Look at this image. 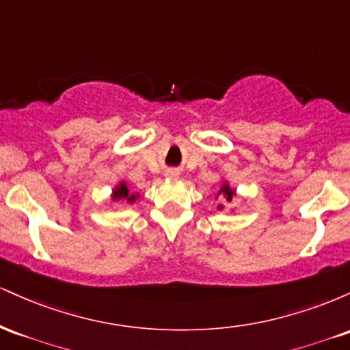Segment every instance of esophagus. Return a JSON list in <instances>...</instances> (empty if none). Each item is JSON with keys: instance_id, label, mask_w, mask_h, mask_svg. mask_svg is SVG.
I'll return each mask as SVG.
<instances>
[{"instance_id": "esophagus-1", "label": "esophagus", "mask_w": 350, "mask_h": 350, "mask_svg": "<svg viewBox=\"0 0 350 350\" xmlns=\"http://www.w3.org/2000/svg\"><path fill=\"white\" fill-rule=\"evenodd\" d=\"M176 174H178V172H176V171H167V176H170V178H176Z\"/></svg>"}]
</instances>
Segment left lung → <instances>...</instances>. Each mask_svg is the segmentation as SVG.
Listing matches in <instances>:
<instances>
[{"label":"left lung","mask_w":350,"mask_h":350,"mask_svg":"<svg viewBox=\"0 0 350 350\" xmlns=\"http://www.w3.org/2000/svg\"><path fill=\"white\" fill-rule=\"evenodd\" d=\"M220 192H222V194L226 196L227 200H232V196H234V191H232V189L228 187L227 184H226V186H222V189H220ZM220 207H222V206H220Z\"/></svg>","instance_id":"left-lung-1"}]
</instances>
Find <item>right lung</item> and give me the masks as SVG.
<instances>
[{"mask_svg": "<svg viewBox=\"0 0 350 350\" xmlns=\"http://www.w3.org/2000/svg\"><path fill=\"white\" fill-rule=\"evenodd\" d=\"M113 199H128V200H135V196L128 194V187L126 184H120L118 187L113 191Z\"/></svg>", "mask_w": 350, "mask_h": 350, "instance_id": "1", "label": "right lung"}]
</instances>
